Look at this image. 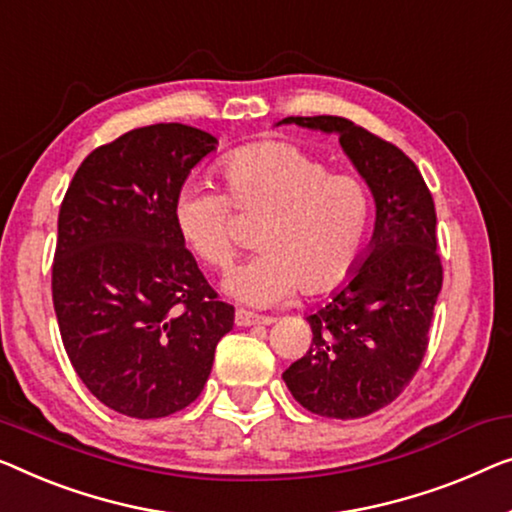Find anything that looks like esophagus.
<instances>
[{
	"mask_svg": "<svg viewBox=\"0 0 512 512\" xmlns=\"http://www.w3.org/2000/svg\"><path fill=\"white\" fill-rule=\"evenodd\" d=\"M234 322H236V326H259V324H271L273 322V317H266V315H255V312H250V310H236V315H234Z\"/></svg>",
	"mask_w": 512,
	"mask_h": 512,
	"instance_id": "1",
	"label": "esophagus"
}]
</instances>
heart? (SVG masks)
Segmentation results:
<instances>
[{
	"label": "heart",
	"instance_id": "1",
	"mask_svg": "<svg viewBox=\"0 0 512 512\" xmlns=\"http://www.w3.org/2000/svg\"><path fill=\"white\" fill-rule=\"evenodd\" d=\"M230 199L190 181L174 200V230L190 253L211 269L236 255L232 204L246 216H266L257 236L262 253L236 266L225 292L250 305L331 292L361 262L372 204L365 183L349 172H329L322 158L292 142H257L223 160Z\"/></svg>",
	"mask_w": 512,
	"mask_h": 512
}]
</instances>
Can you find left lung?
Masks as SVG:
<instances>
[{"instance_id":"1","label":"left lung","mask_w":512,"mask_h":512,"mask_svg":"<svg viewBox=\"0 0 512 512\" xmlns=\"http://www.w3.org/2000/svg\"><path fill=\"white\" fill-rule=\"evenodd\" d=\"M280 124L338 135L375 197L368 250L345 285L305 317L312 345L282 372L289 393L312 414L363 418L398 398L425 356L444 280L434 202L414 160L354 121L322 114Z\"/></svg>"}]
</instances>
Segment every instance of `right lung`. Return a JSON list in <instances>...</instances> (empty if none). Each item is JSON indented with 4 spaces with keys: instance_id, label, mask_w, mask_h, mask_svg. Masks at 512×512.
<instances>
[{
    "instance_id": "obj_1",
    "label": "right lung",
    "mask_w": 512,
    "mask_h": 512,
    "mask_svg": "<svg viewBox=\"0 0 512 512\" xmlns=\"http://www.w3.org/2000/svg\"><path fill=\"white\" fill-rule=\"evenodd\" d=\"M183 124L128 131L82 160L59 209L52 301L64 349L119 414L163 418L197 400L234 308L174 230V200L216 149Z\"/></svg>"
}]
</instances>
